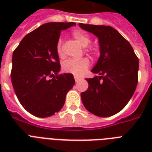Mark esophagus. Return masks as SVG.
I'll return each mask as SVG.
<instances>
[{
    "mask_svg": "<svg viewBox=\"0 0 152 152\" xmlns=\"http://www.w3.org/2000/svg\"><path fill=\"white\" fill-rule=\"evenodd\" d=\"M74 79H75V81H76V83H78L79 81H80V77H78V76H74Z\"/></svg>",
    "mask_w": 152,
    "mask_h": 152,
    "instance_id": "esophagus-1",
    "label": "esophagus"
}]
</instances>
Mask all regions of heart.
Returning <instances> with one entry per match:
<instances>
[{
    "instance_id": "obj_1",
    "label": "heart",
    "mask_w": 152,
    "mask_h": 152,
    "mask_svg": "<svg viewBox=\"0 0 152 152\" xmlns=\"http://www.w3.org/2000/svg\"><path fill=\"white\" fill-rule=\"evenodd\" d=\"M72 36L81 46L83 47L88 46L91 42V36L83 31H75L72 33ZM88 52H94V49L87 50ZM57 52L60 56L63 55V41L60 39L57 44ZM90 66V61L88 58H82L80 60H68L63 64V70L75 76H83L88 71Z\"/></svg>"
}]
</instances>
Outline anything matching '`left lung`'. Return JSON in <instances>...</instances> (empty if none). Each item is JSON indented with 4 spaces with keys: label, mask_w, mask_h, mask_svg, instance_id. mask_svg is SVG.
<instances>
[{
    "label": "left lung",
    "mask_w": 152,
    "mask_h": 152,
    "mask_svg": "<svg viewBox=\"0 0 152 152\" xmlns=\"http://www.w3.org/2000/svg\"><path fill=\"white\" fill-rule=\"evenodd\" d=\"M98 37L100 57L91 70L99 76L86 79L88 90L81 93L85 108L98 117H110L125 107L138 83L139 59L130 43L110 26L79 23Z\"/></svg>",
    "instance_id": "obj_1"
}]
</instances>
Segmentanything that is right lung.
Masks as SVG:
<instances>
[{
    "mask_svg": "<svg viewBox=\"0 0 152 152\" xmlns=\"http://www.w3.org/2000/svg\"><path fill=\"white\" fill-rule=\"evenodd\" d=\"M76 23H47L27 34L12 54L11 80L17 99L32 115L47 118L61 110L75 84L73 75L59 74L57 44L62 30Z\"/></svg>",
    "mask_w": 152,
    "mask_h": 152,
    "instance_id": "right-lung-1",
    "label": "right lung"
}]
</instances>
